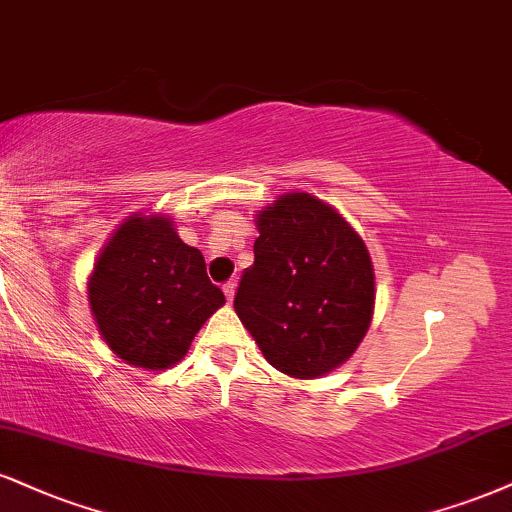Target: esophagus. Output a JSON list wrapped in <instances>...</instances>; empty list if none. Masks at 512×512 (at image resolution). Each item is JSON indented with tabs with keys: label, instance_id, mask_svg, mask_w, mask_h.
Listing matches in <instances>:
<instances>
[{
	"label": "esophagus",
	"instance_id": "esophagus-1",
	"mask_svg": "<svg viewBox=\"0 0 512 512\" xmlns=\"http://www.w3.org/2000/svg\"><path fill=\"white\" fill-rule=\"evenodd\" d=\"M224 295H226V300H233V295H236V281H226L224 283Z\"/></svg>",
	"mask_w": 512,
	"mask_h": 512
}]
</instances>
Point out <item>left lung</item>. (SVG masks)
Listing matches in <instances>:
<instances>
[{
    "instance_id": "obj_1",
    "label": "left lung",
    "mask_w": 512,
    "mask_h": 512,
    "mask_svg": "<svg viewBox=\"0 0 512 512\" xmlns=\"http://www.w3.org/2000/svg\"><path fill=\"white\" fill-rule=\"evenodd\" d=\"M255 264L240 276V322L279 372L315 379L346 362L374 312V269L348 221L307 193L257 214Z\"/></svg>"
}]
</instances>
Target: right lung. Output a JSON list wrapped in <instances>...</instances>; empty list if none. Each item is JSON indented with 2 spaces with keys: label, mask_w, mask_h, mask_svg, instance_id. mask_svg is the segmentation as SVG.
<instances>
[{
  "label": "right lung",
  "mask_w": 512,
  "mask_h": 512,
  "mask_svg": "<svg viewBox=\"0 0 512 512\" xmlns=\"http://www.w3.org/2000/svg\"><path fill=\"white\" fill-rule=\"evenodd\" d=\"M88 295L107 346L145 369L181 360L200 326L226 303L202 252L159 214L123 221L97 257Z\"/></svg>",
  "instance_id": "obj_1"
}]
</instances>
